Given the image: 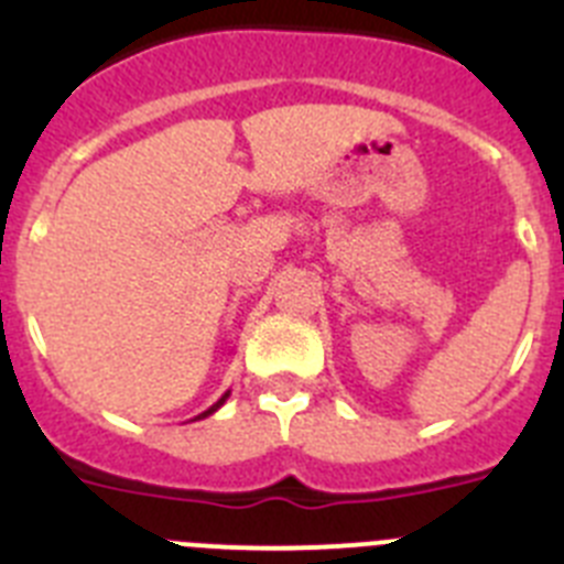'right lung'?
I'll return each mask as SVG.
<instances>
[{"label":"right lung","mask_w":564,"mask_h":564,"mask_svg":"<svg viewBox=\"0 0 564 564\" xmlns=\"http://www.w3.org/2000/svg\"><path fill=\"white\" fill-rule=\"evenodd\" d=\"M228 395H231V390H228V392H226V395H223V398H220V401H217V403H212V406H208V410H206V412H203V415H197V417H194V421H203V417L214 415V412L220 410L223 403H226V401H228Z\"/></svg>","instance_id":"obj_1"}]
</instances>
